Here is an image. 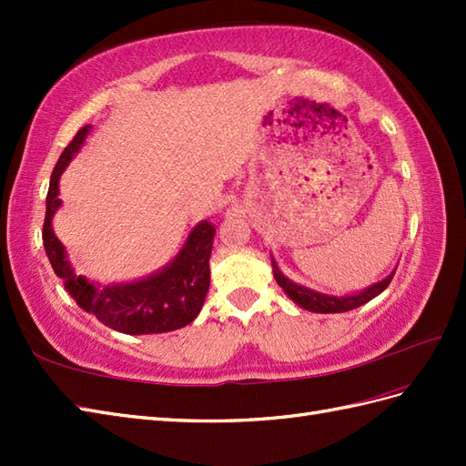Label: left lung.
Instances as JSON below:
<instances>
[{
  "mask_svg": "<svg viewBox=\"0 0 466 466\" xmlns=\"http://www.w3.org/2000/svg\"><path fill=\"white\" fill-rule=\"evenodd\" d=\"M274 266V279L279 282L280 289L290 296V299L302 306V309L310 310V312H322V314H329V312H346V310H352V309H359V306L366 304L369 300H372L374 296H379L386 286L390 284L392 276H386L382 282H376L372 284L370 289H366L364 292H359L354 296H329V294H320V292H314L310 289H304V286L294 284L292 280L286 279V276L279 270V266L276 262H272Z\"/></svg>",
  "mask_w": 466,
  "mask_h": 466,
  "instance_id": "obj_1",
  "label": "left lung"
}]
</instances>
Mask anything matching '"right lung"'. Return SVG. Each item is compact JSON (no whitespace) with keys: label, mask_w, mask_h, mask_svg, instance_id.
I'll return each mask as SVG.
<instances>
[{"label":"right lung","mask_w":466,"mask_h":466,"mask_svg":"<svg viewBox=\"0 0 466 466\" xmlns=\"http://www.w3.org/2000/svg\"><path fill=\"white\" fill-rule=\"evenodd\" d=\"M90 126L77 130L74 140L66 146L49 180L46 198L44 220V248L49 264L66 282L67 292L77 306L92 312L97 320L124 334H157L170 332L190 324L202 310L208 286H210V254L214 242V226L210 222L198 224L190 238L184 244L177 258L164 270L132 284H117L100 289L87 282L84 276H76L66 260L64 246L52 230V216L59 202L57 182L72 156L80 150Z\"/></svg>","instance_id":"1"}]
</instances>
